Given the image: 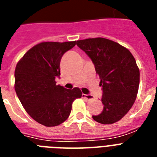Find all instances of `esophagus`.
Wrapping results in <instances>:
<instances>
[{
    "mask_svg": "<svg viewBox=\"0 0 157 157\" xmlns=\"http://www.w3.org/2000/svg\"><path fill=\"white\" fill-rule=\"evenodd\" d=\"M82 97L86 98V99H87V100H88V101L92 100V99H93L92 96L90 95V94H82Z\"/></svg>",
    "mask_w": 157,
    "mask_h": 157,
    "instance_id": "1",
    "label": "esophagus"
}]
</instances>
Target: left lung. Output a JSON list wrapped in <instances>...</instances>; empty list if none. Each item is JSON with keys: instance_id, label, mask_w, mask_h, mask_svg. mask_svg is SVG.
I'll list each match as a JSON object with an SVG mask.
<instances>
[{"instance_id": "left-lung-1", "label": "left lung", "mask_w": 157, "mask_h": 157, "mask_svg": "<svg viewBox=\"0 0 157 157\" xmlns=\"http://www.w3.org/2000/svg\"><path fill=\"white\" fill-rule=\"evenodd\" d=\"M76 44L92 59L102 87V112L93 120L110 124L121 120L133 106L139 87V69L131 52L111 40L96 37Z\"/></svg>"}]
</instances>
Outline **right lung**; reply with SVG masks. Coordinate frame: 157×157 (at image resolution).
Instances as JSON below:
<instances>
[{
	"mask_svg": "<svg viewBox=\"0 0 157 157\" xmlns=\"http://www.w3.org/2000/svg\"><path fill=\"white\" fill-rule=\"evenodd\" d=\"M75 42H41L29 50L15 68L14 89L22 105L33 120L47 127L65 122L73 101L82 97L78 87L66 89L56 82L60 75L61 57Z\"/></svg>",
	"mask_w": 157,
	"mask_h": 157,
	"instance_id": "obj_1",
	"label": "right lung"
}]
</instances>
